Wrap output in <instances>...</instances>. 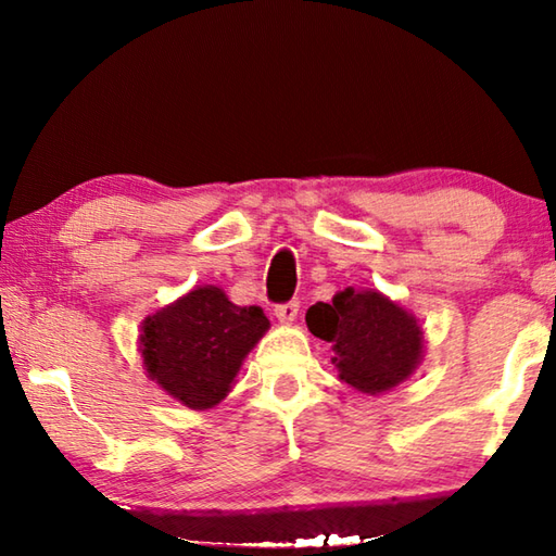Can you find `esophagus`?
<instances>
[{"label": "esophagus", "mask_w": 556, "mask_h": 556, "mask_svg": "<svg viewBox=\"0 0 556 556\" xmlns=\"http://www.w3.org/2000/svg\"><path fill=\"white\" fill-rule=\"evenodd\" d=\"M275 316H277V321L285 324V326L294 324V318L299 316V301H287V304L277 306L275 308Z\"/></svg>", "instance_id": "esophagus-1"}]
</instances>
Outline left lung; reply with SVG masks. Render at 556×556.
Instances as JSON below:
<instances>
[{
	"label": "left lung",
	"mask_w": 556,
	"mask_h": 556,
	"mask_svg": "<svg viewBox=\"0 0 556 556\" xmlns=\"http://www.w3.org/2000/svg\"><path fill=\"white\" fill-rule=\"evenodd\" d=\"M306 326L331 343L341 382L372 397L400 388L425 361L419 318L378 289H345L331 304L318 301L306 312Z\"/></svg>",
	"instance_id": "8db88e82"
}]
</instances>
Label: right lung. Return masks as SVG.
<instances>
[{
    "instance_id": "obj_1",
    "label": "right lung",
    "mask_w": 556,
    "mask_h": 556,
    "mask_svg": "<svg viewBox=\"0 0 556 556\" xmlns=\"http://www.w3.org/2000/svg\"><path fill=\"white\" fill-rule=\"evenodd\" d=\"M269 331L260 306L232 304L220 287H195L142 321L149 380L184 407L205 412L228 397L242 361Z\"/></svg>"
}]
</instances>
